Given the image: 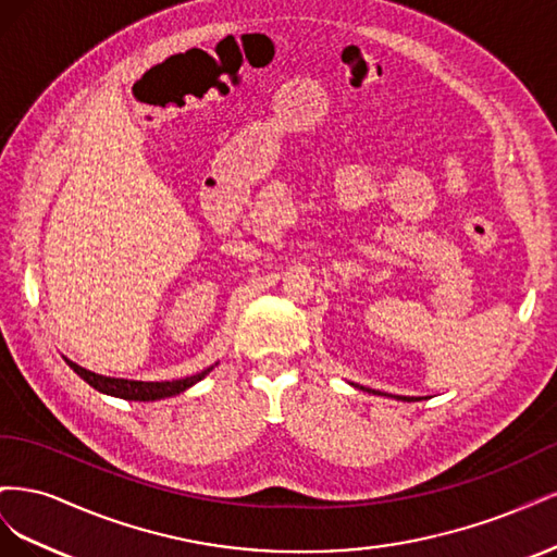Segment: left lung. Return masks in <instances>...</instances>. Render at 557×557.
I'll return each instance as SVG.
<instances>
[{"label":"left lung","mask_w":557,"mask_h":557,"mask_svg":"<svg viewBox=\"0 0 557 557\" xmlns=\"http://www.w3.org/2000/svg\"><path fill=\"white\" fill-rule=\"evenodd\" d=\"M399 399H407L409 401V397H399Z\"/></svg>","instance_id":"1"}]
</instances>
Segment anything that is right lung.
Returning <instances> with one entry per match:
<instances>
[{
	"instance_id": "1",
	"label": "right lung",
	"mask_w": 557,
	"mask_h": 557,
	"mask_svg": "<svg viewBox=\"0 0 557 557\" xmlns=\"http://www.w3.org/2000/svg\"><path fill=\"white\" fill-rule=\"evenodd\" d=\"M66 362H70V367L74 369V372L83 381H88L95 387V391L113 395V397L134 399V401H153V399L178 395V393L185 391V387H190L197 381L205 379L213 369V367H209V369H205V372H199L195 376H185V379H178V381H127V379H111V376L88 372V369L78 367L72 360H66Z\"/></svg>"
}]
</instances>
